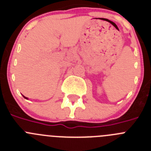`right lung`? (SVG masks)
<instances>
[{"mask_svg": "<svg viewBox=\"0 0 151 151\" xmlns=\"http://www.w3.org/2000/svg\"><path fill=\"white\" fill-rule=\"evenodd\" d=\"M23 97H25V98H26V99H28L27 97H25V96H23Z\"/></svg>", "mask_w": 151, "mask_h": 151, "instance_id": "1", "label": "right lung"}]
</instances>
